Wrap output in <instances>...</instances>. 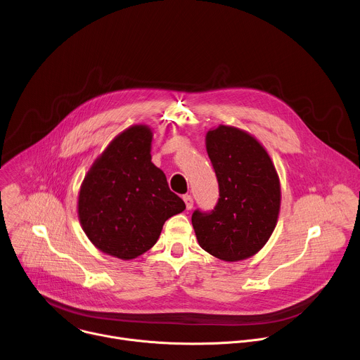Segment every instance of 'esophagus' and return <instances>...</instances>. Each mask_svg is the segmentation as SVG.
I'll return each instance as SVG.
<instances>
[{
  "instance_id": "esophagus-1",
  "label": "esophagus",
  "mask_w": 360,
  "mask_h": 360,
  "mask_svg": "<svg viewBox=\"0 0 360 360\" xmlns=\"http://www.w3.org/2000/svg\"><path fill=\"white\" fill-rule=\"evenodd\" d=\"M184 202L186 205V210H192V207H193V198L191 195H184Z\"/></svg>"
}]
</instances>
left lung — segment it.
<instances>
[{"label":"left lung","instance_id":"obj_1","mask_svg":"<svg viewBox=\"0 0 360 360\" xmlns=\"http://www.w3.org/2000/svg\"><path fill=\"white\" fill-rule=\"evenodd\" d=\"M207 150L219 199L211 212L192 214L198 243L226 262L248 259L264 248L276 226L279 176L266 149L239 128L219 125L208 131Z\"/></svg>","mask_w":360,"mask_h":360}]
</instances>
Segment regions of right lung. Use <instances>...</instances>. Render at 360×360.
I'll return each mask as SVG.
<instances>
[{"label":"right lung","mask_w":360,"mask_h":360,"mask_svg":"<svg viewBox=\"0 0 360 360\" xmlns=\"http://www.w3.org/2000/svg\"><path fill=\"white\" fill-rule=\"evenodd\" d=\"M150 142L149 127H129L95 160L79 189L78 218L88 239L124 261L150 249L165 221L185 210L150 162Z\"/></svg>","instance_id":"right-lung-1"}]
</instances>
